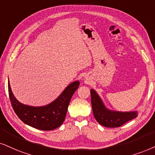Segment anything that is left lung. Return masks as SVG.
<instances>
[{
	"instance_id": "left-lung-1",
	"label": "left lung",
	"mask_w": 155,
	"mask_h": 155,
	"mask_svg": "<svg viewBox=\"0 0 155 155\" xmlns=\"http://www.w3.org/2000/svg\"><path fill=\"white\" fill-rule=\"evenodd\" d=\"M92 110L96 120L106 127H119L136 118L137 111H119L111 110L106 107L101 98L94 89H91Z\"/></svg>"
}]
</instances>
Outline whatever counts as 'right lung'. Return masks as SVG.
<instances>
[{
	"label": "right lung",
	"mask_w": 155,
	"mask_h": 155,
	"mask_svg": "<svg viewBox=\"0 0 155 155\" xmlns=\"http://www.w3.org/2000/svg\"><path fill=\"white\" fill-rule=\"evenodd\" d=\"M79 81L68 84L58 97L48 104L33 107L23 104L13 95L8 80L10 100L15 113L25 124L40 130H53L63 124L72 96L79 87Z\"/></svg>",
	"instance_id": "right-lung-1"
}]
</instances>
